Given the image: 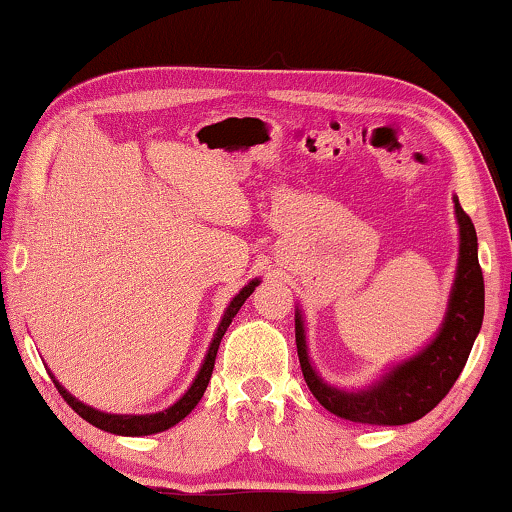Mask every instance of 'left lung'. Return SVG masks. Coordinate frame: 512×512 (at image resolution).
Listing matches in <instances>:
<instances>
[{
	"instance_id": "obj_1",
	"label": "left lung",
	"mask_w": 512,
	"mask_h": 512,
	"mask_svg": "<svg viewBox=\"0 0 512 512\" xmlns=\"http://www.w3.org/2000/svg\"><path fill=\"white\" fill-rule=\"evenodd\" d=\"M459 221V265L443 328L424 352L412 356L384 375L382 382L363 391H340L321 382L307 359L305 331L296 314V345L300 370L314 398L328 412L347 422L373 426H401L422 419L447 396L464 370L468 354L485 317V279L478 263V235L459 200H454Z\"/></svg>"
}]
</instances>
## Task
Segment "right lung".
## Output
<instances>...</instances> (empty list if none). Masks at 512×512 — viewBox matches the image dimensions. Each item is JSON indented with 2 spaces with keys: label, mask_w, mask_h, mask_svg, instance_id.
I'll use <instances>...</instances> for the list:
<instances>
[{
  "label": "right lung",
  "mask_w": 512,
  "mask_h": 512,
  "mask_svg": "<svg viewBox=\"0 0 512 512\" xmlns=\"http://www.w3.org/2000/svg\"><path fill=\"white\" fill-rule=\"evenodd\" d=\"M256 286H258V279H254V282H249L240 293H237L233 300H230L228 310H226V314H223L219 328H216V335H214L212 345H209V352L205 356V363H202L198 377H195V382L191 384V389H188L186 394L181 396L179 401L172 405V408H167L163 412H156V415H107V412L93 410V408H88V405H83L81 401H76L72 394H67V391L60 387L58 380H53L55 382V389L60 391V396L65 398L67 405L76 412V415L83 417V419H86V422H90V424L97 426V429H102V431L118 433V436H151V433H160V431L170 429V426L179 424L181 419H184L188 412H191L195 405H198L202 394H205V389H207V384H209V377H212L216 352H219L223 333L228 331L230 321L235 319V314L240 312V307L244 305V300H247L251 293H254Z\"/></svg>",
  "instance_id": "obj_1"
}]
</instances>
